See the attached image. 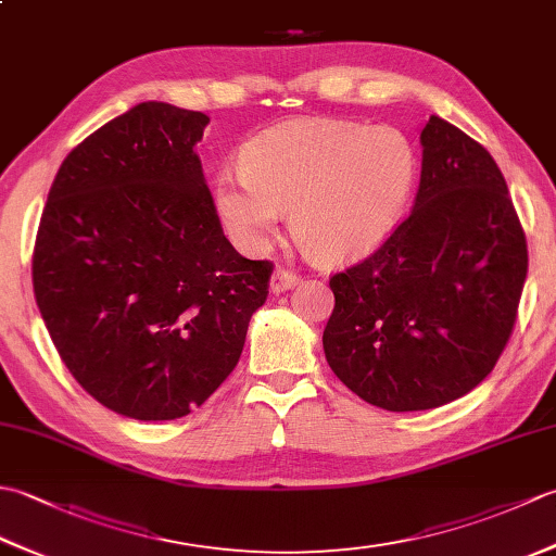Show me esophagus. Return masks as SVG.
Returning <instances> with one entry per match:
<instances>
[{
  "label": "esophagus",
  "instance_id": "34e87169",
  "mask_svg": "<svg viewBox=\"0 0 556 556\" xmlns=\"http://www.w3.org/2000/svg\"><path fill=\"white\" fill-rule=\"evenodd\" d=\"M299 275L296 271H291L287 267H277L275 271H271V279H269V289L275 293H285L289 289H293L299 285Z\"/></svg>",
  "mask_w": 556,
  "mask_h": 556
}]
</instances>
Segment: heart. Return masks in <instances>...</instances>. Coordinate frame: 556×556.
<instances>
[{"instance_id": "b5f03b06", "label": "heart", "mask_w": 556, "mask_h": 556, "mask_svg": "<svg viewBox=\"0 0 556 556\" xmlns=\"http://www.w3.org/2000/svg\"><path fill=\"white\" fill-rule=\"evenodd\" d=\"M418 155L392 126L293 119L248 140L241 169L217 174V207L233 239L263 248L285 210L299 243L323 263L368 255L396 229Z\"/></svg>"}]
</instances>
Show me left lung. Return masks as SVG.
I'll list each match as a JSON object with an SVG mask.
<instances>
[{
    "mask_svg": "<svg viewBox=\"0 0 556 556\" xmlns=\"http://www.w3.org/2000/svg\"><path fill=\"white\" fill-rule=\"evenodd\" d=\"M420 143L410 215L329 277L334 311L323 334L339 380L399 413L444 406L485 380L528 275L521 219L490 152L434 114Z\"/></svg>",
    "mask_w": 556,
    "mask_h": 556,
    "instance_id": "obj_1",
    "label": "left lung"
}]
</instances>
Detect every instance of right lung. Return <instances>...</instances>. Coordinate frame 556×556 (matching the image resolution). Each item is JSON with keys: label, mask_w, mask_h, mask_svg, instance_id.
<instances>
[{"label": "right lung", "mask_w": 556, "mask_h": 556, "mask_svg": "<svg viewBox=\"0 0 556 556\" xmlns=\"http://www.w3.org/2000/svg\"><path fill=\"white\" fill-rule=\"evenodd\" d=\"M203 112L140 102L68 152L33 248V291L74 380L136 420L203 406L267 301L269 260L236 253L195 155Z\"/></svg>", "instance_id": "right-lung-1"}]
</instances>
